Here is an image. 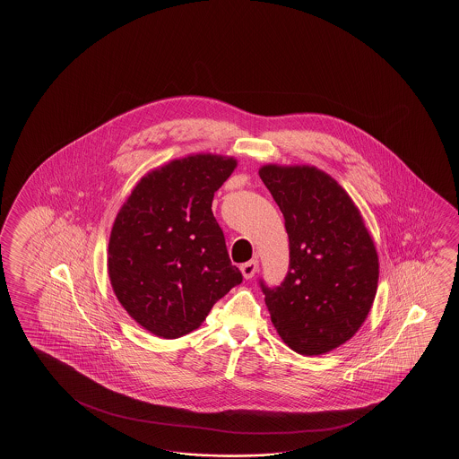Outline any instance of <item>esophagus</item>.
<instances>
[{
	"instance_id": "34e87169",
	"label": "esophagus",
	"mask_w": 459,
	"mask_h": 459,
	"mask_svg": "<svg viewBox=\"0 0 459 459\" xmlns=\"http://www.w3.org/2000/svg\"><path fill=\"white\" fill-rule=\"evenodd\" d=\"M259 269V261L257 259H251L249 263H244L241 265V273H243L244 279H253L254 273H257Z\"/></svg>"
}]
</instances>
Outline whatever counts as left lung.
Returning <instances> with one entry per match:
<instances>
[{
	"instance_id": "left-lung-1",
	"label": "left lung",
	"mask_w": 459,
	"mask_h": 459,
	"mask_svg": "<svg viewBox=\"0 0 459 459\" xmlns=\"http://www.w3.org/2000/svg\"><path fill=\"white\" fill-rule=\"evenodd\" d=\"M259 177L282 212L290 249L283 282H259L271 320L293 351H332L371 310L379 281L371 234L351 196L320 169L269 164Z\"/></svg>"
}]
</instances>
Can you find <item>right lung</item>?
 Wrapping results in <instances>:
<instances>
[{
  "instance_id": "right-lung-1",
  "label": "right lung",
  "mask_w": 459,
  "mask_h": 459,
  "mask_svg": "<svg viewBox=\"0 0 459 459\" xmlns=\"http://www.w3.org/2000/svg\"><path fill=\"white\" fill-rule=\"evenodd\" d=\"M236 159L195 154L143 177L121 206L108 244V273L129 316L159 338L196 330L243 282L212 212Z\"/></svg>"
}]
</instances>
